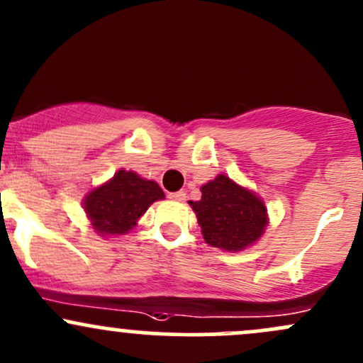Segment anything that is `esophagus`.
Here are the masks:
<instances>
[{
	"instance_id": "obj_1",
	"label": "esophagus",
	"mask_w": 363,
	"mask_h": 363,
	"mask_svg": "<svg viewBox=\"0 0 363 363\" xmlns=\"http://www.w3.org/2000/svg\"><path fill=\"white\" fill-rule=\"evenodd\" d=\"M169 199H171V201H178V202L185 201V192H174V194H169Z\"/></svg>"
}]
</instances>
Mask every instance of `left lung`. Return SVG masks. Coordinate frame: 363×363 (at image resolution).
I'll return each mask as SVG.
<instances>
[{"label": "left lung", "instance_id": "8db88e82", "mask_svg": "<svg viewBox=\"0 0 363 363\" xmlns=\"http://www.w3.org/2000/svg\"><path fill=\"white\" fill-rule=\"evenodd\" d=\"M201 201H189L209 245L239 252L255 245L268 227V209L258 194L218 174L201 186Z\"/></svg>", "mask_w": 363, "mask_h": 363}]
</instances>
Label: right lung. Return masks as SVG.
<instances>
[{
  "instance_id": "add662e5",
  "label": "right lung",
  "mask_w": 363,
  "mask_h": 363,
  "mask_svg": "<svg viewBox=\"0 0 363 363\" xmlns=\"http://www.w3.org/2000/svg\"><path fill=\"white\" fill-rule=\"evenodd\" d=\"M161 199L164 192L157 182L121 167L111 180L89 190L83 199V209L93 230L107 239L135 228L147 209Z\"/></svg>"
}]
</instances>
